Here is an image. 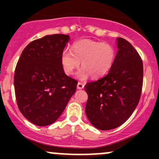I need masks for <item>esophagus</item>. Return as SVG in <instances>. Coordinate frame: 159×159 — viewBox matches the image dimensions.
Instances as JSON below:
<instances>
[{"mask_svg":"<svg viewBox=\"0 0 159 159\" xmlns=\"http://www.w3.org/2000/svg\"><path fill=\"white\" fill-rule=\"evenodd\" d=\"M84 87V84L83 83H81V82H78L77 84V88L79 89V90H81Z\"/></svg>","mask_w":159,"mask_h":159,"instance_id":"esophagus-1","label":"esophagus"}]
</instances>
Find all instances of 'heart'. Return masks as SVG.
Wrapping results in <instances>:
<instances>
[{
	"mask_svg": "<svg viewBox=\"0 0 159 159\" xmlns=\"http://www.w3.org/2000/svg\"><path fill=\"white\" fill-rule=\"evenodd\" d=\"M116 50L107 43L84 39L78 40L72 45V52L65 49L61 54V63L65 73L72 75L81 61L83 66L78 77L84 80L91 75L98 78L105 75L114 64Z\"/></svg>",
	"mask_w": 159,
	"mask_h": 159,
	"instance_id": "b5f03b06",
	"label": "heart"
}]
</instances>
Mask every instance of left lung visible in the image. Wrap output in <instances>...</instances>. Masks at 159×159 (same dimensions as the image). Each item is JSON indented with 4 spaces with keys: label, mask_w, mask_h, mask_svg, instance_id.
I'll list each match as a JSON object with an SVG mask.
<instances>
[{
    "label": "left lung",
    "mask_w": 159,
    "mask_h": 159,
    "mask_svg": "<svg viewBox=\"0 0 159 159\" xmlns=\"http://www.w3.org/2000/svg\"><path fill=\"white\" fill-rule=\"evenodd\" d=\"M118 51L114 64L105 77L89 82L85 112L91 124L100 130L119 127L138 105L143 86V62L127 40L116 39Z\"/></svg>",
    "instance_id": "8db88e82"
}]
</instances>
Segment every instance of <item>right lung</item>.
Returning a JSON list of instances; mask_svg holds the SVG:
<instances>
[{
  "label": "right lung",
  "instance_id": "obj_1",
  "mask_svg": "<svg viewBox=\"0 0 159 159\" xmlns=\"http://www.w3.org/2000/svg\"><path fill=\"white\" fill-rule=\"evenodd\" d=\"M69 36L47 35L25 47L16 65L14 86L22 115L39 126L55 122L75 93L78 81L65 74L61 54Z\"/></svg>",
  "mask_w": 159,
  "mask_h": 159
}]
</instances>
